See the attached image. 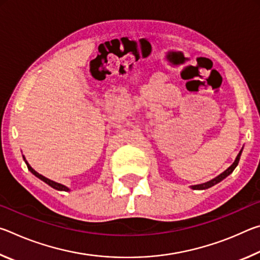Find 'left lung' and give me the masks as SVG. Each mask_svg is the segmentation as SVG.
<instances>
[{
    "instance_id": "1",
    "label": "left lung",
    "mask_w": 260,
    "mask_h": 260,
    "mask_svg": "<svg viewBox=\"0 0 260 260\" xmlns=\"http://www.w3.org/2000/svg\"><path fill=\"white\" fill-rule=\"evenodd\" d=\"M241 153H242V150L240 151V153L239 155H237V157H236V159H235V161L233 162V164L228 167V169L225 171V172H222L221 174H219L217 178H214V179H212V180H210V181H208V182H205V183H201V184H195V186H191L190 188L191 189H193V190H204V189H208V188H211L212 186H214V184H217V183H219L220 181H222L223 179L225 178H227L228 175H230L233 171L235 170V167L237 166V164H239V161H240V157H241Z\"/></svg>"
}]
</instances>
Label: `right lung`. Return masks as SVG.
<instances>
[{
	"instance_id": "right-lung-1",
	"label": "right lung",
	"mask_w": 260,
	"mask_h": 260,
	"mask_svg": "<svg viewBox=\"0 0 260 260\" xmlns=\"http://www.w3.org/2000/svg\"><path fill=\"white\" fill-rule=\"evenodd\" d=\"M23 157H24V156H23ZM24 160H25V162H26V165H27V169L29 170V172L32 173V174H34L35 177H37V178H39L40 180H42L43 182H46L47 184H49V186H50L51 188L56 189V190H60V191H70V188H69V187L64 186V184H61V183H58V182L52 181V180L48 179V178H46V177H43V175H41L40 173H38L37 171H35L34 169H32V166H30V165L28 164L27 160L25 159V157H24Z\"/></svg>"
}]
</instances>
